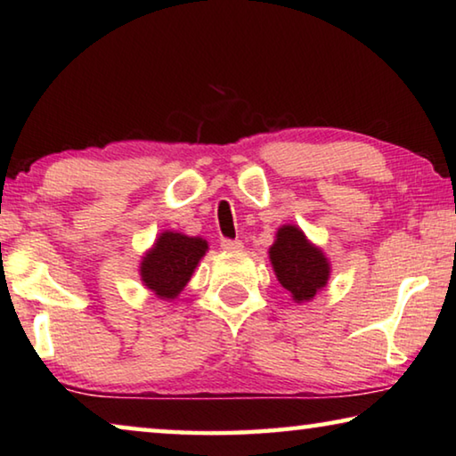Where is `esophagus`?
Segmentation results:
<instances>
[{
    "label": "esophagus",
    "instance_id": "obj_1",
    "mask_svg": "<svg viewBox=\"0 0 456 456\" xmlns=\"http://www.w3.org/2000/svg\"><path fill=\"white\" fill-rule=\"evenodd\" d=\"M221 247L225 251H241L243 249V243L241 241H233V239H223Z\"/></svg>",
    "mask_w": 456,
    "mask_h": 456
}]
</instances>
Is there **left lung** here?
<instances>
[{"instance_id": "8db88e82", "label": "left lung", "mask_w": 456, "mask_h": 456, "mask_svg": "<svg viewBox=\"0 0 456 456\" xmlns=\"http://www.w3.org/2000/svg\"><path fill=\"white\" fill-rule=\"evenodd\" d=\"M269 261L285 289L297 304L310 302L315 293L326 288L330 280V261L320 247L307 241L304 231L296 225L277 229L275 243L269 247Z\"/></svg>"}]
</instances>
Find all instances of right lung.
<instances>
[{"label":"right lung","instance_id":"right-lung-1","mask_svg":"<svg viewBox=\"0 0 456 456\" xmlns=\"http://www.w3.org/2000/svg\"><path fill=\"white\" fill-rule=\"evenodd\" d=\"M209 249L205 239L175 231L160 233L141 261V280L160 299H175Z\"/></svg>","mask_w":456,"mask_h":456}]
</instances>
